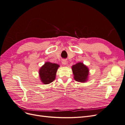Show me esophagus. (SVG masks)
<instances>
[{
  "mask_svg": "<svg viewBox=\"0 0 125 125\" xmlns=\"http://www.w3.org/2000/svg\"><path fill=\"white\" fill-rule=\"evenodd\" d=\"M62 65H64V66H66L67 65V61H66V60H65V59H63L62 60Z\"/></svg>",
  "mask_w": 125,
  "mask_h": 125,
  "instance_id": "1",
  "label": "esophagus"
}]
</instances>
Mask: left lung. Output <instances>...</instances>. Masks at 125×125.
Listing matches in <instances>:
<instances>
[{
	"label": "left lung",
	"instance_id": "obj_1",
	"mask_svg": "<svg viewBox=\"0 0 125 125\" xmlns=\"http://www.w3.org/2000/svg\"><path fill=\"white\" fill-rule=\"evenodd\" d=\"M73 74V78L75 81L84 83L88 80L89 69L84 64L79 62L71 67Z\"/></svg>",
	"mask_w": 125,
	"mask_h": 125
}]
</instances>
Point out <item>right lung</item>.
Instances as JSON below:
<instances>
[{
	"mask_svg": "<svg viewBox=\"0 0 125 125\" xmlns=\"http://www.w3.org/2000/svg\"><path fill=\"white\" fill-rule=\"evenodd\" d=\"M59 65L55 63L47 62L39 69V73L40 80L42 83H51L56 78V75Z\"/></svg>",
	"mask_w": 125,
	"mask_h": 125,
	"instance_id": "add662e5",
	"label": "right lung"
}]
</instances>
